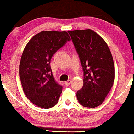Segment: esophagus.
<instances>
[{"label": "esophagus", "instance_id": "esophagus-1", "mask_svg": "<svg viewBox=\"0 0 134 134\" xmlns=\"http://www.w3.org/2000/svg\"><path fill=\"white\" fill-rule=\"evenodd\" d=\"M71 81L70 80H68L67 82H65V85L66 86H69L71 84Z\"/></svg>", "mask_w": 134, "mask_h": 134}]
</instances>
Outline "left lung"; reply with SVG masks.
<instances>
[{
    "mask_svg": "<svg viewBox=\"0 0 134 134\" xmlns=\"http://www.w3.org/2000/svg\"><path fill=\"white\" fill-rule=\"evenodd\" d=\"M83 71V85L76 93L82 106L100 105L112 87L114 62L105 41L90 29L68 31Z\"/></svg>",
    "mask_w": 134,
    "mask_h": 134,
    "instance_id": "obj_1",
    "label": "left lung"
}]
</instances>
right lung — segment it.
Returning a JSON list of instances; mask_svg holds the SVG:
<instances>
[{
    "label": "right lung",
    "instance_id": "obj_1",
    "mask_svg": "<svg viewBox=\"0 0 134 134\" xmlns=\"http://www.w3.org/2000/svg\"><path fill=\"white\" fill-rule=\"evenodd\" d=\"M70 40L65 31H42L23 51L19 65L22 87L27 98L38 107L49 109L57 104L63 87L53 76L51 60Z\"/></svg>",
    "mask_w": 134,
    "mask_h": 134
}]
</instances>
